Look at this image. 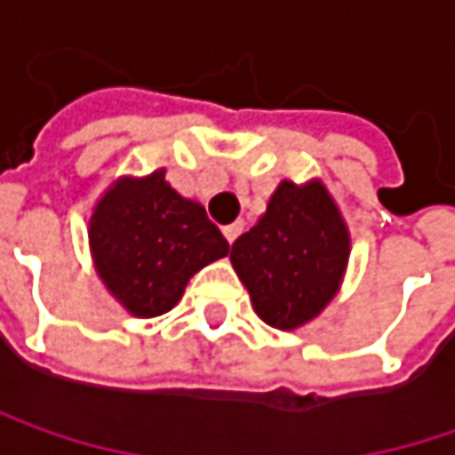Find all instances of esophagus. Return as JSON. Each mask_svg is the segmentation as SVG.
<instances>
[{"label": "esophagus", "mask_w": 455, "mask_h": 455, "mask_svg": "<svg viewBox=\"0 0 455 455\" xmlns=\"http://www.w3.org/2000/svg\"><path fill=\"white\" fill-rule=\"evenodd\" d=\"M244 231V221H234V224H228V227H224V236L228 239V244H234L236 242V236Z\"/></svg>", "instance_id": "obj_1"}]
</instances>
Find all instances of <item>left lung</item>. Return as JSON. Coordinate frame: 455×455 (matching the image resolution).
<instances>
[{"label": "left lung", "instance_id": "obj_1", "mask_svg": "<svg viewBox=\"0 0 455 455\" xmlns=\"http://www.w3.org/2000/svg\"><path fill=\"white\" fill-rule=\"evenodd\" d=\"M347 227L319 182H281L265 216L231 244V265L262 322L293 330L332 301L347 265Z\"/></svg>", "mask_w": 455, "mask_h": 455}]
</instances>
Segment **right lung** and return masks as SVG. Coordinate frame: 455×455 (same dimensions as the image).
I'll return each instance as SVG.
<instances>
[{"instance_id": "obj_1", "label": "right lung", "mask_w": 455, "mask_h": 455, "mask_svg": "<svg viewBox=\"0 0 455 455\" xmlns=\"http://www.w3.org/2000/svg\"><path fill=\"white\" fill-rule=\"evenodd\" d=\"M90 244L100 278L136 316L170 311L188 281L228 252L205 208L170 188L164 170L118 180L94 208Z\"/></svg>"}]
</instances>
